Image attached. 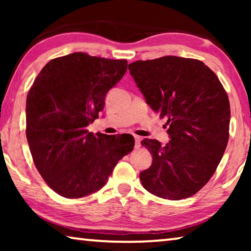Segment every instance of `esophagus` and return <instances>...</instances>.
Here are the masks:
<instances>
[{
  "label": "esophagus",
  "mask_w": 251,
  "mask_h": 251,
  "mask_svg": "<svg viewBox=\"0 0 251 251\" xmlns=\"http://www.w3.org/2000/svg\"><path fill=\"white\" fill-rule=\"evenodd\" d=\"M141 141H142L141 137H138V136H135V148H136V150H138V148L141 147Z\"/></svg>",
  "instance_id": "obj_1"
}]
</instances>
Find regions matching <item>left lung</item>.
Returning a JSON list of instances; mask_svg holds the SVG:
<instances>
[{
    "label": "left lung",
    "instance_id": "left-lung-1",
    "mask_svg": "<svg viewBox=\"0 0 251 251\" xmlns=\"http://www.w3.org/2000/svg\"><path fill=\"white\" fill-rule=\"evenodd\" d=\"M128 70L146 103L169 125L165 146L156 139L142 142L152 157L151 167L139 174L144 188L171 201L193 196L209 181L226 151V91L214 72L194 58L136 61Z\"/></svg>",
    "mask_w": 251,
    "mask_h": 251
}]
</instances>
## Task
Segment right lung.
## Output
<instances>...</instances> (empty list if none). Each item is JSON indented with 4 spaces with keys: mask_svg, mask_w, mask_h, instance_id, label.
I'll return each mask as SVG.
<instances>
[{
    "mask_svg": "<svg viewBox=\"0 0 251 251\" xmlns=\"http://www.w3.org/2000/svg\"><path fill=\"white\" fill-rule=\"evenodd\" d=\"M126 71V59L73 53L50 61L29 88V151L46 184L61 196L80 198L100 190L118 160L133 151V136L94 135L86 128Z\"/></svg>",
    "mask_w": 251,
    "mask_h": 251,
    "instance_id": "obj_1",
    "label": "right lung"
}]
</instances>
